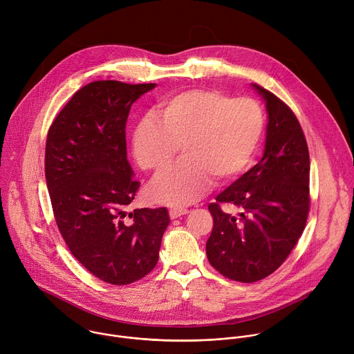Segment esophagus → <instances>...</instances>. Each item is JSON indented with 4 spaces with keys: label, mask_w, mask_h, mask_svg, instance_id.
Instances as JSON below:
<instances>
[{
    "label": "esophagus",
    "mask_w": 354,
    "mask_h": 354,
    "mask_svg": "<svg viewBox=\"0 0 354 354\" xmlns=\"http://www.w3.org/2000/svg\"><path fill=\"white\" fill-rule=\"evenodd\" d=\"M187 213H189V210H186V209L174 207V209L169 210V217H171L172 220H175V218H178V217H180V216H185V214H187Z\"/></svg>",
    "instance_id": "obj_1"
}]
</instances>
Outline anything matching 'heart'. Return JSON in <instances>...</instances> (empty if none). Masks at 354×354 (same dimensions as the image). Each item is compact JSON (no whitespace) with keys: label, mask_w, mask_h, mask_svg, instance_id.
<instances>
[{"label":"heart","mask_w":354,"mask_h":354,"mask_svg":"<svg viewBox=\"0 0 354 354\" xmlns=\"http://www.w3.org/2000/svg\"><path fill=\"white\" fill-rule=\"evenodd\" d=\"M263 126V111L252 99L193 89L164 100L154 118L136 127L133 154L142 169L157 176L171 167L178 145L183 160L154 185L151 198L185 206L203 196L212 180H232L254 158Z\"/></svg>","instance_id":"heart-1"}]
</instances>
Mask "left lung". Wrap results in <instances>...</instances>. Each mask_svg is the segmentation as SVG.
<instances>
[{"mask_svg":"<svg viewBox=\"0 0 354 354\" xmlns=\"http://www.w3.org/2000/svg\"><path fill=\"white\" fill-rule=\"evenodd\" d=\"M265 100L269 123L262 160L209 205L214 225L206 243L210 265L242 283L277 270L306 228L310 212V153L292 111L268 89L252 84ZM221 203L241 210L224 214Z\"/></svg>","mask_w":354,"mask_h":354,"instance_id":"left-lung-1","label":"left lung"}]
</instances>
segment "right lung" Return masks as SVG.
<instances>
[{
	"mask_svg": "<svg viewBox=\"0 0 354 354\" xmlns=\"http://www.w3.org/2000/svg\"><path fill=\"white\" fill-rule=\"evenodd\" d=\"M156 86L113 80L86 84L47 133L46 183L62 236L86 270L115 286L156 268L169 224L165 207L127 213L140 182L127 161L126 122L131 105Z\"/></svg>",
	"mask_w": 354,
	"mask_h": 354,
	"instance_id": "right-lung-1",
	"label": "right lung"
}]
</instances>
